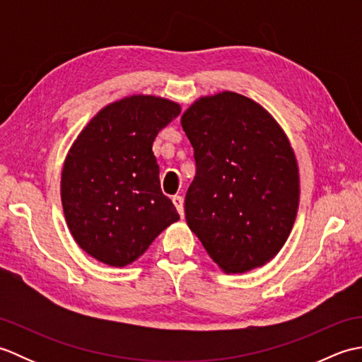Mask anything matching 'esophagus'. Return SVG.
<instances>
[{"mask_svg":"<svg viewBox=\"0 0 362 362\" xmlns=\"http://www.w3.org/2000/svg\"><path fill=\"white\" fill-rule=\"evenodd\" d=\"M173 204L177 209V211H179L180 218L185 216V210H183V197L182 196H173Z\"/></svg>","mask_w":362,"mask_h":362,"instance_id":"obj_1","label":"esophagus"}]
</instances>
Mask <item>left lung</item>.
I'll list each match as a JSON object with an SVG mask.
<instances>
[{"instance_id":"8db88e82","label":"left lung","mask_w":362,"mask_h":362,"mask_svg":"<svg viewBox=\"0 0 362 362\" xmlns=\"http://www.w3.org/2000/svg\"><path fill=\"white\" fill-rule=\"evenodd\" d=\"M196 175L185 218L226 274L269 263L286 243L300 201V175L288 135L263 105L235 93L201 96L183 112Z\"/></svg>"}]
</instances>
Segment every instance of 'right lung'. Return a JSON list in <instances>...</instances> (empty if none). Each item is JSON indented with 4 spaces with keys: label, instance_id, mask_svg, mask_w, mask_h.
<instances>
[{
    "label": "right lung",
    "instance_id": "obj_1",
    "mask_svg": "<svg viewBox=\"0 0 362 362\" xmlns=\"http://www.w3.org/2000/svg\"><path fill=\"white\" fill-rule=\"evenodd\" d=\"M182 112L156 95L103 107L81 130L62 166L60 199L79 247L112 267L132 264L179 213L161 193L152 143Z\"/></svg>",
    "mask_w": 362,
    "mask_h": 362
}]
</instances>
